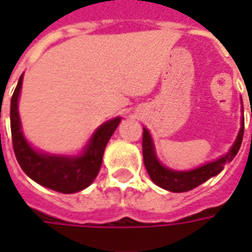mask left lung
<instances>
[{"mask_svg": "<svg viewBox=\"0 0 252 252\" xmlns=\"http://www.w3.org/2000/svg\"><path fill=\"white\" fill-rule=\"evenodd\" d=\"M243 134H244V125L241 126V130L238 133V137L234 146L231 147V150L227 154L218 161L209 162L206 165H202L196 169L192 171H185V172H179V171H171V169L162 167L160 162L157 161L154 156V149H153V143H151L150 134L149 131L144 129L143 131V161H144V167L147 169L151 181L158 185L161 188L171 190V192H187L190 189L196 188L200 184L206 182L212 177H216L219 172H221V169L224 168V165L233 160L237 156L241 141H243Z\"/></svg>", "mask_w": 252, "mask_h": 252, "instance_id": "obj_1", "label": "left lung"}]
</instances>
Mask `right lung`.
Wrapping results in <instances>:
<instances>
[{"label": "right lung", "mask_w": 252, "mask_h": 252, "mask_svg": "<svg viewBox=\"0 0 252 252\" xmlns=\"http://www.w3.org/2000/svg\"><path fill=\"white\" fill-rule=\"evenodd\" d=\"M22 87V75L15 88L11 99V134L16 160L25 174L42 187L62 193H74L91 185L98 175L102 164V156L121 118L112 119L102 125L92 136L88 147L80 157H57L40 154L28 144L21 131L18 115V98Z\"/></svg>", "instance_id": "1"}]
</instances>
